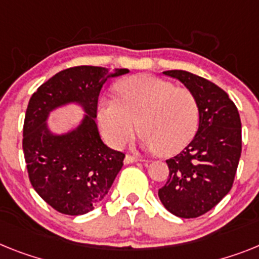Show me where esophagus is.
Returning <instances> with one entry per match:
<instances>
[{"label": "esophagus", "mask_w": 259, "mask_h": 259, "mask_svg": "<svg viewBox=\"0 0 259 259\" xmlns=\"http://www.w3.org/2000/svg\"><path fill=\"white\" fill-rule=\"evenodd\" d=\"M140 158H137V156L133 155H126L125 159H123V163L125 164H130V163H136V162H140Z\"/></svg>", "instance_id": "obj_1"}]
</instances>
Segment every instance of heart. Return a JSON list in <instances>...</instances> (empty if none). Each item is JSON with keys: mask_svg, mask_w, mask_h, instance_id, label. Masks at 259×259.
<instances>
[{"mask_svg": "<svg viewBox=\"0 0 259 259\" xmlns=\"http://www.w3.org/2000/svg\"><path fill=\"white\" fill-rule=\"evenodd\" d=\"M117 99L100 100L97 117L106 141L122 147L137 130L147 150L171 155L187 146L196 133L199 108L186 88L153 75H137L117 85Z\"/></svg>", "mask_w": 259, "mask_h": 259, "instance_id": "obj_1", "label": "heart"}]
</instances>
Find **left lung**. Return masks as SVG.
I'll return each mask as SVG.
<instances>
[{"instance_id": "obj_1", "label": "left lung", "mask_w": 259, "mask_h": 259, "mask_svg": "<svg viewBox=\"0 0 259 259\" xmlns=\"http://www.w3.org/2000/svg\"><path fill=\"white\" fill-rule=\"evenodd\" d=\"M163 75L179 80L199 108V127L188 146L167 159V183L158 196L168 212L183 219L207 213L232 188L241 156V119L225 91L182 69Z\"/></svg>"}]
</instances>
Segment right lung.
<instances>
[{
    "label": "right lung",
    "instance_id": "add662e5",
    "mask_svg": "<svg viewBox=\"0 0 259 259\" xmlns=\"http://www.w3.org/2000/svg\"><path fill=\"white\" fill-rule=\"evenodd\" d=\"M127 69L80 66L60 71L36 89L27 105L23 153L29 178L38 195L60 213H88L105 197L123 166L125 154L110 149L99 133L97 101L110 77ZM77 106L79 122L67 132H54L51 113Z\"/></svg>",
    "mask_w": 259,
    "mask_h": 259
}]
</instances>
